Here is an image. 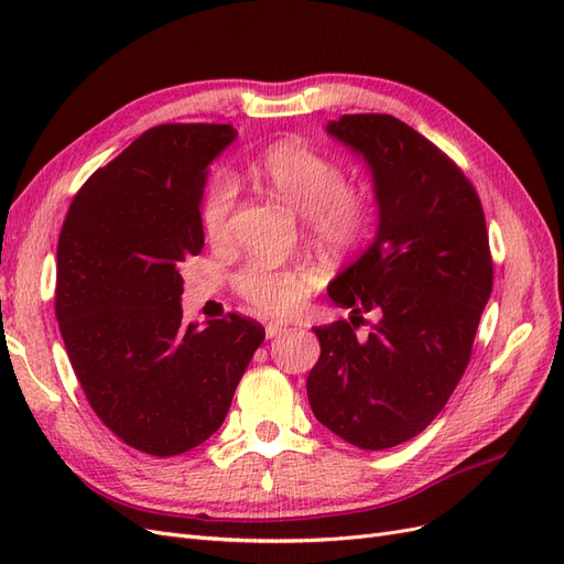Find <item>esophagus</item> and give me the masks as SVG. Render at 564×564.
Returning <instances> with one entry per match:
<instances>
[{
  "label": "esophagus",
  "instance_id": "34e87169",
  "mask_svg": "<svg viewBox=\"0 0 564 564\" xmlns=\"http://www.w3.org/2000/svg\"><path fill=\"white\" fill-rule=\"evenodd\" d=\"M286 329L282 327V324H278V322H268L265 324V336L268 338H275V336H280V334H284Z\"/></svg>",
  "mask_w": 564,
  "mask_h": 564
}]
</instances>
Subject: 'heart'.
Masks as SVG:
<instances>
[{
	"label": "heart",
	"instance_id": "b5f03b06",
	"mask_svg": "<svg viewBox=\"0 0 564 564\" xmlns=\"http://www.w3.org/2000/svg\"><path fill=\"white\" fill-rule=\"evenodd\" d=\"M259 174L303 216L305 230L319 247L344 251L367 230L369 202L365 193L346 185L344 169L322 152L296 141L275 143L261 155ZM235 204L237 183L232 176H214L199 209L202 228L209 242H230ZM230 282L235 294L245 299L253 311L286 315L296 311L315 286L317 268L308 261L275 265L251 259L235 270Z\"/></svg>",
	"mask_w": 564,
	"mask_h": 564
}]
</instances>
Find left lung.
<instances>
[{
  "label": "left lung",
  "mask_w": 564,
  "mask_h": 564,
  "mask_svg": "<svg viewBox=\"0 0 564 564\" xmlns=\"http://www.w3.org/2000/svg\"><path fill=\"white\" fill-rule=\"evenodd\" d=\"M327 131L369 162L381 224L329 286L352 317L315 327L305 386L322 425L379 452L429 429L464 377L494 282L489 235L468 176L398 117L344 115ZM365 312L378 322L360 337Z\"/></svg>",
  "instance_id": "obj_1"
}]
</instances>
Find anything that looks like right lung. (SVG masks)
Wrapping results in <instances>:
<instances>
[{"mask_svg": "<svg viewBox=\"0 0 564 564\" xmlns=\"http://www.w3.org/2000/svg\"><path fill=\"white\" fill-rule=\"evenodd\" d=\"M230 124H160L84 183L58 237L56 317L96 416L124 445L176 456L226 421L263 344L259 322L228 313L183 324L181 263L204 247L207 164Z\"/></svg>", "mask_w": 564, "mask_h": 564, "instance_id": "1", "label": "right lung"}]
</instances>
